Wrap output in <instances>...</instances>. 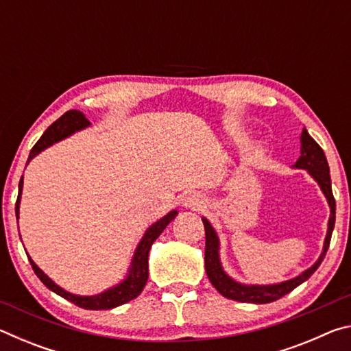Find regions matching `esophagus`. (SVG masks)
<instances>
[{
    "mask_svg": "<svg viewBox=\"0 0 351 351\" xmlns=\"http://www.w3.org/2000/svg\"><path fill=\"white\" fill-rule=\"evenodd\" d=\"M184 206H186L187 209H201V207L204 206V199L203 197H199L198 193H190L184 198Z\"/></svg>",
    "mask_w": 351,
    "mask_h": 351,
    "instance_id": "1",
    "label": "esophagus"
}]
</instances>
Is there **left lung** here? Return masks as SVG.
<instances>
[{"label":"left lung","instance_id":"obj_1","mask_svg":"<svg viewBox=\"0 0 351 351\" xmlns=\"http://www.w3.org/2000/svg\"><path fill=\"white\" fill-rule=\"evenodd\" d=\"M293 169L297 170H306V173L310 175L314 181L317 182L319 189L322 190L324 197L328 203L330 207V218H328V228H326L322 252H320L319 258L314 261V263L302 271L300 274H297L293 278H288V280L277 282V283H243L235 280L234 277H230L228 272H226L224 266L221 263V255H219V249H221V241H219V237L217 230L210 224L209 219L203 217V224L206 230V251H204V265H206V272L207 277H209L210 283L215 287L219 294L228 297V299H232L237 302H246V304H271V302L278 300L285 294H288L294 288L299 287L304 282L310 278L314 271H316L322 260L325 257L326 251H328L332 229H335V219H336V201L332 197L331 190V178H330V167L328 162H326L325 153L319 144L314 141L310 133L306 132V128L302 130L300 134V156L297 159Z\"/></svg>","mask_w":351,"mask_h":351}]
</instances>
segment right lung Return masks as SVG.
Returning a JSON list of instances; mask_svg holds the SVG:
<instances>
[{
  "instance_id": "obj_1",
  "label": "right lung",
  "mask_w": 351,
  "mask_h": 351,
  "mask_svg": "<svg viewBox=\"0 0 351 351\" xmlns=\"http://www.w3.org/2000/svg\"><path fill=\"white\" fill-rule=\"evenodd\" d=\"M91 125V122L88 121L82 111L77 110H69L64 112V114L57 119V121L52 123V125L46 130L41 136L40 141L34 145L31 150V154H29L27 164L32 161V159L40 154L43 150H46L47 147L57 144L63 139L69 138L77 132H82ZM26 164V165H27ZM23 176L19 184V198H16V204H15V215L16 219L20 218V203H21V195H23ZM178 215V210H170L167 215H164L162 218H159L158 221H154L152 226H148L145 234L142 235L141 241L138 243V246L134 249V254L132 257V263H130L127 274L123 276L122 280H119L117 283L112 285V287L106 288L104 291H100L97 294H91V295H82V294H74L69 293V291L63 289L60 285H57L49 276H46L43 271H41L37 263L29 257V261H31L32 269L41 282L45 283L46 288H49L51 291H54L56 294H58L63 299H66L69 302H73L74 305L85 308V310H111V308L121 306L127 302L133 300L138 297L142 289H144L145 283L148 280V252L153 246V243L156 241L159 235L162 234V230L167 228V224L175 219Z\"/></svg>"
}]
</instances>
